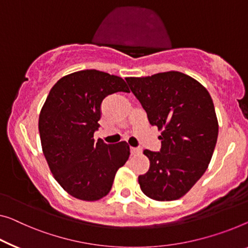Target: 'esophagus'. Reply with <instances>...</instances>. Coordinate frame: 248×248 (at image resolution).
<instances>
[{
    "mask_svg": "<svg viewBox=\"0 0 248 248\" xmlns=\"http://www.w3.org/2000/svg\"><path fill=\"white\" fill-rule=\"evenodd\" d=\"M130 153H131L132 156H135V155H138V154L141 153V149H140V148L131 147V148H130Z\"/></svg>",
    "mask_w": 248,
    "mask_h": 248,
    "instance_id": "esophagus-1",
    "label": "esophagus"
}]
</instances>
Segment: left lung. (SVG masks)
I'll use <instances>...</instances> for the list:
<instances>
[{
    "label": "left lung",
    "mask_w": 248,
    "mask_h": 248,
    "mask_svg": "<svg viewBox=\"0 0 248 248\" xmlns=\"http://www.w3.org/2000/svg\"><path fill=\"white\" fill-rule=\"evenodd\" d=\"M147 112L161 130L160 151L146 149L150 167L138 177L142 193L159 202L186 195L208 167L218 137L213 99L197 80L178 71L125 78Z\"/></svg>",
    "instance_id": "left-lung-1"
}]
</instances>
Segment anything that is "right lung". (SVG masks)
<instances>
[{
  "label": "right lung",
  "instance_id": "obj_1",
  "mask_svg": "<svg viewBox=\"0 0 248 248\" xmlns=\"http://www.w3.org/2000/svg\"><path fill=\"white\" fill-rule=\"evenodd\" d=\"M130 92L123 78L82 70L64 76L50 90L39 117L42 150L51 172L66 193L81 201L109 194L130 148L125 141L94 142L101 102L116 92Z\"/></svg>",
  "mask_w": 248,
  "mask_h": 248
}]
</instances>
